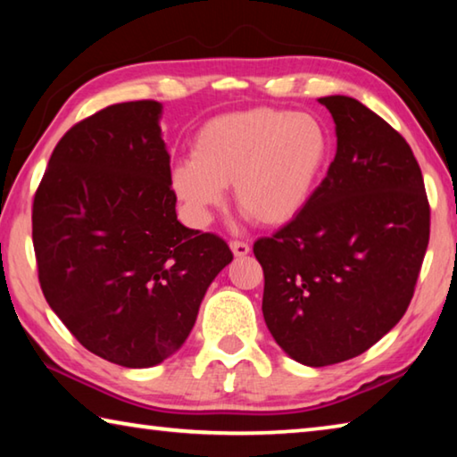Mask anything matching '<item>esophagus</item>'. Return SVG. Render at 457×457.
<instances>
[{
    "mask_svg": "<svg viewBox=\"0 0 457 457\" xmlns=\"http://www.w3.org/2000/svg\"><path fill=\"white\" fill-rule=\"evenodd\" d=\"M229 247H231V252H234V256H237V258H244L250 253V245H247L245 242H239V239H231Z\"/></svg>",
    "mask_w": 457,
    "mask_h": 457,
    "instance_id": "obj_1",
    "label": "esophagus"
}]
</instances>
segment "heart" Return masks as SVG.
<instances>
[{"label": "heart", "instance_id": "heart-1", "mask_svg": "<svg viewBox=\"0 0 457 457\" xmlns=\"http://www.w3.org/2000/svg\"><path fill=\"white\" fill-rule=\"evenodd\" d=\"M332 138L320 119L282 108H250L207 120L193 157L171 171V187L197 223L212 220L234 185L239 212L262 226L292 221L327 173Z\"/></svg>", "mask_w": 457, "mask_h": 457}]
</instances>
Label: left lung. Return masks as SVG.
I'll return each instance as SVG.
<instances>
[{
  "label": "left lung",
  "mask_w": 457,
  "mask_h": 457,
  "mask_svg": "<svg viewBox=\"0 0 457 457\" xmlns=\"http://www.w3.org/2000/svg\"><path fill=\"white\" fill-rule=\"evenodd\" d=\"M337 154L303 212L253 244L262 312L294 361L359 357L405 314L429 244V201L411 146L351 96H324Z\"/></svg>",
  "instance_id": "1"
}]
</instances>
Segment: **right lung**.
<instances>
[{
    "label": "right lung",
    "instance_id": "right-lung-1",
    "mask_svg": "<svg viewBox=\"0 0 457 457\" xmlns=\"http://www.w3.org/2000/svg\"><path fill=\"white\" fill-rule=\"evenodd\" d=\"M154 100L111 104L60 138L37 185L32 239L46 303L114 365H159L195 324L234 253L179 223Z\"/></svg>",
    "mask_w": 457,
    "mask_h": 457
}]
</instances>
